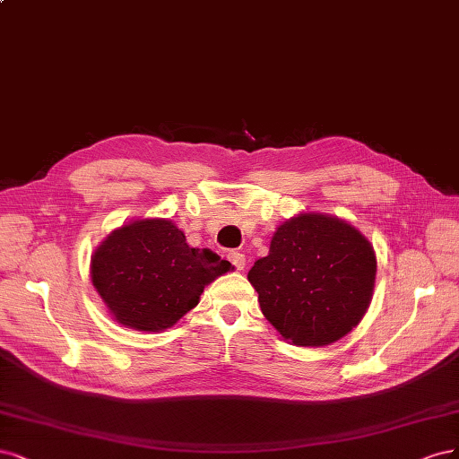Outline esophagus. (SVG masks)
<instances>
[{"label":"esophagus","mask_w":459,"mask_h":459,"mask_svg":"<svg viewBox=\"0 0 459 459\" xmlns=\"http://www.w3.org/2000/svg\"><path fill=\"white\" fill-rule=\"evenodd\" d=\"M227 257L234 264L236 271H244V267H246V255L244 254H240V251H230Z\"/></svg>","instance_id":"obj_1"}]
</instances>
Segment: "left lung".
Returning <instances> with one entry per match:
<instances>
[{"label":"left lung","instance_id":"obj_1","mask_svg":"<svg viewBox=\"0 0 459 459\" xmlns=\"http://www.w3.org/2000/svg\"><path fill=\"white\" fill-rule=\"evenodd\" d=\"M376 267L372 244L347 221L299 213L276 229L269 255L255 261L247 280L280 335L299 347H324L359 326Z\"/></svg>","mask_w":459,"mask_h":459}]
</instances>
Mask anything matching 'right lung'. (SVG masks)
Instances as JSON below:
<instances>
[{"label": "right lung", "mask_w": 459, "mask_h": 459, "mask_svg": "<svg viewBox=\"0 0 459 459\" xmlns=\"http://www.w3.org/2000/svg\"><path fill=\"white\" fill-rule=\"evenodd\" d=\"M230 263L190 247L168 219H139L116 229L91 255V280L116 322L161 332L200 301L204 288Z\"/></svg>", "instance_id": "1"}]
</instances>
